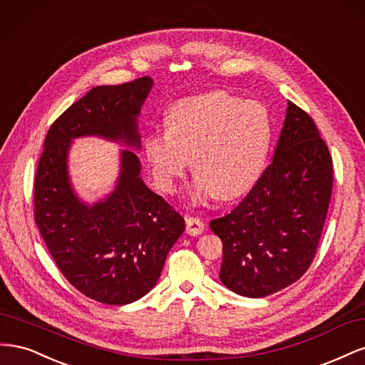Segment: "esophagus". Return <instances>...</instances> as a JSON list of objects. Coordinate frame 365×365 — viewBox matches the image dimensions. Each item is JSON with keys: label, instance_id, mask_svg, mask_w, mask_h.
<instances>
[{"label": "esophagus", "instance_id": "esophagus-1", "mask_svg": "<svg viewBox=\"0 0 365 365\" xmlns=\"http://www.w3.org/2000/svg\"><path fill=\"white\" fill-rule=\"evenodd\" d=\"M185 225H187L185 231L189 236H197L204 231V222L197 217H192V216L185 217Z\"/></svg>", "mask_w": 365, "mask_h": 365}]
</instances>
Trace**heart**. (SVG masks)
Listing matches in <instances>:
<instances>
[{"instance_id":"heart-1","label":"heart","mask_w":365,"mask_h":365,"mask_svg":"<svg viewBox=\"0 0 365 365\" xmlns=\"http://www.w3.org/2000/svg\"><path fill=\"white\" fill-rule=\"evenodd\" d=\"M271 141L272 121L262 103L212 91L175 102L168 129L149 130L143 152L163 192L176 189L192 157L195 200H230L257 181Z\"/></svg>"}]
</instances>
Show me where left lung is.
<instances>
[{
	"label": "left lung",
	"instance_id": "1",
	"mask_svg": "<svg viewBox=\"0 0 365 365\" xmlns=\"http://www.w3.org/2000/svg\"><path fill=\"white\" fill-rule=\"evenodd\" d=\"M332 176L314 120L288 102L271 165L244 201L210 220L222 240L219 279L230 291L262 298L302 277L322 236Z\"/></svg>",
	"mask_w": 365,
	"mask_h": 365
}]
</instances>
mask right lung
I'll return each mask as SVG.
<instances>
[{"label":"right lung","mask_w":365,"mask_h":365,"mask_svg":"<svg viewBox=\"0 0 365 365\" xmlns=\"http://www.w3.org/2000/svg\"><path fill=\"white\" fill-rule=\"evenodd\" d=\"M152 86L146 76L93 88L51 125L36 172L35 220L53 260L76 289L105 304L146 295L185 230L184 217L143 181L133 152L141 149L138 117ZM85 136L127 148L113 190L94 203L75 192L68 165L73 140Z\"/></svg>","instance_id":"right-lung-1"}]
</instances>
